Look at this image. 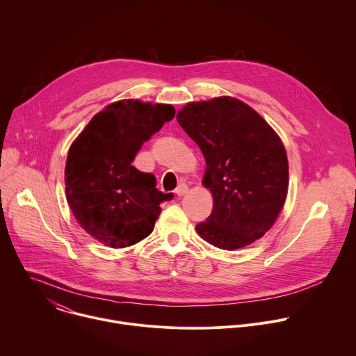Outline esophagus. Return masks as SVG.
<instances>
[{
	"label": "esophagus",
	"mask_w": 356,
	"mask_h": 356,
	"mask_svg": "<svg viewBox=\"0 0 356 356\" xmlns=\"http://www.w3.org/2000/svg\"><path fill=\"white\" fill-rule=\"evenodd\" d=\"M176 195L177 197H183V195H186L187 193H188V187H187V184H180L177 188H176Z\"/></svg>",
	"instance_id": "obj_1"
}]
</instances>
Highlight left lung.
<instances>
[{"mask_svg": "<svg viewBox=\"0 0 356 356\" xmlns=\"http://www.w3.org/2000/svg\"><path fill=\"white\" fill-rule=\"evenodd\" d=\"M176 118L205 158L202 186L213 200L197 233L222 250L252 245L273 227L288 195V158L280 136L253 107L232 96L190 102Z\"/></svg>", "mask_w": 356, "mask_h": 356, "instance_id": "left-lung-1", "label": "left lung"}]
</instances>
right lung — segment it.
<instances>
[{"label":"right lung","mask_w":356,"mask_h":356,"mask_svg":"<svg viewBox=\"0 0 356 356\" xmlns=\"http://www.w3.org/2000/svg\"><path fill=\"white\" fill-rule=\"evenodd\" d=\"M175 117L166 103L123 99L96 113L68 149L65 197L81 227L113 249L133 246L154 230L159 204L173 198L155 176L131 163L143 144Z\"/></svg>","instance_id":"obj_1"}]
</instances>
